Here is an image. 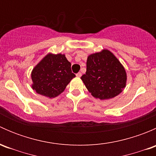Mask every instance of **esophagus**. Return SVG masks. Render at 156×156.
Returning <instances> with one entry per match:
<instances>
[{"instance_id":"34e87169","label":"esophagus","mask_w":156,"mask_h":156,"mask_svg":"<svg viewBox=\"0 0 156 156\" xmlns=\"http://www.w3.org/2000/svg\"><path fill=\"white\" fill-rule=\"evenodd\" d=\"M81 75H82V74H81V72H78V73L76 74V76L78 77V78H80V77L81 76Z\"/></svg>"}]
</instances>
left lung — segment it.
<instances>
[{
  "label": "left lung",
  "instance_id": "obj_1",
  "mask_svg": "<svg viewBox=\"0 0 156 156\" xmlns=\"http://www.w3.org/2000/svg\"><path fill=\"white\" fill-rule=\"evenodd\" d=\"M81 78L93 97L108 100L122 92L126 86L127 74L115 55L103 50L88 56L87 71Z\"/></svg>",
  "mask_w": 156,
  "mask_h": 156
}]
</instances>
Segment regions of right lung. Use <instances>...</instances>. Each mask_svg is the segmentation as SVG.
<instances>
[{
	"mask_svg": "<svg viewBox=\"0 0 156 156\" xmlns=\"http://www.w3.org/2000/svg\"><path fill=\"white\" fill-rule=\"evenodd\" d=\"M32 89L38 94L53 98L62 93L75 75L64 54L48 53L31 72Z\"/></svg>",
	"mask_w": 156,
	"mask_h": 156,
	"instance_id": "obj_1",
	"label": "right lung"
}]
</instances>
